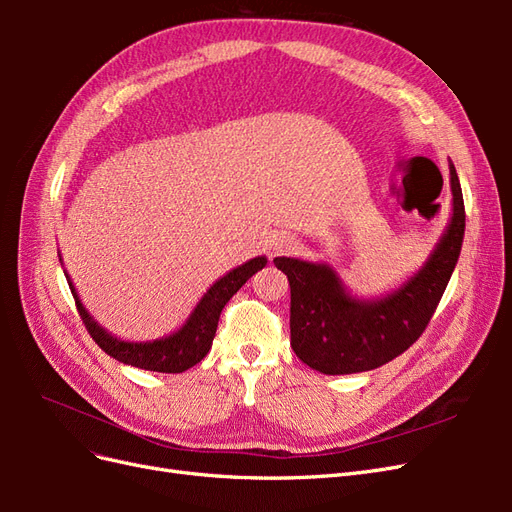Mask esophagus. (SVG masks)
<instances>
[{
	"label": "esophagus",
	"mask_w": 512,
	"mask_h": 512,
	"mask_svg": "<svg viewBox=\"0 0 512 512\" xmlns=\"http://www.w3.org/2000/svg\"><path fill=\"white\" fill-rule=\"evenodd\" d=\"M294 247H297V241H294L292 237H286V235L277 237V239L273 241V252H275V254H286V252H292Z\"/></svg>",
	"instance_id": "esophagus-1"
}]
</instances>
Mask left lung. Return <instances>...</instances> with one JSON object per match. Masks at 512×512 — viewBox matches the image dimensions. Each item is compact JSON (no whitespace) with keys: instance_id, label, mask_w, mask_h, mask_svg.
Returning <instances> with one entry per match:
<instances>
[{"instance_id":"left-lung-1","label":"left lung","mask_w":512,"mask_h":512,"mask_svg":"<svg viewBox=\"0 0 512 512\" xmlns=\"http://www.w3.org/2000/svg\"><path fill=\"white\" fill-rule=\"evenodd\" d=\"M451 170L453 213L440 241L412 277L376 299L350 294L324 262L277 256L275 267L290 282V346L299 359L327 376L359 374L408 350L442 299L459 260L466 209L457 170Z\"/></svg>"}]
</instances>
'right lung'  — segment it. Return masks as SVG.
I'll list each match as a JSON object with an SVG mask.
<instances>
[{
    "instance_id": "right-lung-1",
    "label": "right lung",
    "mask_w": 512,
    "mask_h": 512,
    "mask_svg": "<svg viewBox=\"0 0 512 512\" xmlns=\"http://www.w3.org/2000/svg\"><path fill=\"white\" fill-rule=\"evenodd\" d=\"M265 265L267 258L256 256L252 260H247L245 265L228 271L203 294V299H200L192 309L190 318L185 320L175 333L153 339V342H126V339H119L108 333L85 309L81 297L76 294L70 275L66 277L89 335L96 339V344L106 354H111L119 363H126L138 369L162 371V374H181V371L190 369L205 359V354L211 350L215 331H218V320L224 305L232 299V294Z\"/></svg>"
}]
</instances>
